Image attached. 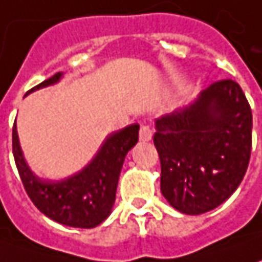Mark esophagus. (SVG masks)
Segmentation results:
<instances>
[{
  "instance_id": "obj_1",
  "label": "esophagus",
  "mask_w": 262,
  "mask_h": 262,
  "mask_svg": "<svg viewBox=\"0 0 262 262\" xmlns=\"http://www.w3.org/2000/svg\"><path fill=\"white\" fill-rule=\"evenodd\" d=\"M153 137V129L148 124H143L140 128V140L141 141H150Z\"/></svg>"
}]
</instances>
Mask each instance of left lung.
<instances>
[{"label": "left lung", "mask_w": 262, "mask_h": 262, "mask_svg": "<svg viewBox=\"0 0 262 262\" xmlns=\"http://www.w3.org/2000/svg\"><path fill=\"white\" fill-rule=\"evenodd\" d=\"M155 125L160 191L175 210L203 214L236 191L252 146V112L236 81L213 83Z\"/></svg>", "instance_id": "left-lung-1"}]
</instances>
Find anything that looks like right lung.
Masks as SVG:
<instances>
[{"label":"right lung","instance_id":"right-lung-1","mask_svg":"<svg viewBox=\"0 0 262 262\" xmlns=\"http://www.w3.org/2000/svg\"><path fill=\"white\" fill-rule=\"evenodd\" d=\"M62 73L42 81L29 93L56 84ZM138 124L112 133L99 148L92 162L80 172L61 181L39 178L26 162L17 125L13 126V155L15 166L27 195L40 213L61 225L92 229L105 222L112 213L116 186L126 153L138 141Z\"/></svg>","mask_w":262,"mask_h":262}]
</instances>
